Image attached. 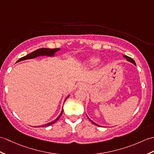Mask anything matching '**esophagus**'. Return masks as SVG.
I'll return each mask as SVG.
<instances>
[{
  "mask_svg": "<svg viewBox=\"0 0 154 154\" xmlns=\"http://www.w3.org/2000/svg\"><path fill=\"white\" fill-rule=\"evenodd\" d=\"M80 87H83V85H82V84H81V85H80Z\"/></svg>",
  "mask_w": 154,
  "mask_h": 154,
  "instance_id": "obj_1",
  "label": "esophagus"
}]
</instances>
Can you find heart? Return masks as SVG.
Segmentation results:
<instances>
[{
    "label": "heart",
    "instance_id": "obj_1",
    "mask_svg": "<svg viewBox=\"0 0 154 154\" xmlns=\"http://www.w3.org/2000/svg\"><path fill=\"white\" fill-rule=\"evenodd\" d=\"M100 62V59L98 58H92L88 60V64L90 66H95L96 64Z\"/></svg>",
    "mask_w": 154,
    "mask_h": 154
}]
</instances>
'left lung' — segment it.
I'll return each instance as SVG.
<instances>
[{
	"label": "left lung",
	"instance_id": "left-lung-1",
	"mask_svg": "<svg viewBox=\"0 0 154 154\" xmlns=\"http://www.w3.org/2000/svg\"><path fill=\"white\" fill-rule=\"evenodd\" d=\"M123 57H125V58L126 59H127V61H128V62H131V63H133V64H134V65H136V63H135V62L131 58H130V57H128V56H126V55H123ZM88 119H89V121H91V122L92 123V124H94V125H96V126H98V127H100V125H98V124H96V123H94L93 121H92V120H91L90 119H89L88 118Z\"/></svg>",
	"mask_w": 154,
	"mask_h": 154
}]
</instances>
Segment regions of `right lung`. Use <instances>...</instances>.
<instances>
[{
	"instance_id": "right-lung-1",
	"label": "right lung",
	"mask_w": 154,
	"mask_h": 154,
	"mask_svg": "<svg viewBox=\"0 0 154 154\" xmlns=\"http://www.w3.org/2000/svg\"><path fill=\"white\" fill-rule=\"evenodd\" d=\"M60 50V48H53V49H51V48H39L36 50V51H35L33 52H32L31 54H29L28 55L25 56L22 58H21L20 59H19L17 60V62H20V61H22V60H28V59H32V58H36V57H38L39 56H52L54 54L55 52H56L57 51H58ZM69 97V96H67V97L65 99V101L67 100V98ZM63 112V109H62V112L60 114V116L56 118V119L52 121L51 123H48L47 124H45V125H42L41 126H38V127H48L50 125H51L55 123L57 121H58L60 117L62 116V114Z\"/></svg>"
}]
</instances>
